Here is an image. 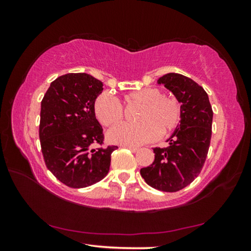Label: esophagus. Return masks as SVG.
Listing matches in <instances>:
<instances>
[{
    "instance_id": "obj_1",
    "label": "esophagus",
    "mask_w": 251,
    "mask_h": 251,
    "mask_svg": "<svg viewBox=\"0 0 251 251\" xmlns=\"http://www.w3.org/2000/svg\"><path fill=\"white\" fill-rule=\"evenodd\" d=\"M122 147H124V148H128L129 151H131L133 152H136L138 151V148L137 147H134V146H129V145H123Z\"/></svg>"
}]
</instances>
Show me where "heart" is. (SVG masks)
<instances>
[{
  "label": "heart",
  "mask_w": 251,
  "mask_h": 251,
  "mask_svg": "<svg viewBox=\"0 0 251 251\" xmlns=\"http://www.w3.org/2000/svg\"><path fill=\"white\" fill-rule=\"evenodd\" d=\"M128 106L138 105L135 113L137 124H122L110 129L107 139L120 145L137 146L151 142L159 136H166L179 125L181 108L174 97L161 95L158 88L147 87L131 91L124 96ZM97 120L104 126H113L120 123L124 110L117 99L108 93H101L94 104Z\"/></svg>",
  "instance_id": "obj_1"
}]
</instances>
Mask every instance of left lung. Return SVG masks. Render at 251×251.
Wrapping results in <instances>:
<instances>
[{"label": "left lung", "mask_w": 251, "mask_h": 251, "mask_svg": "<svg viewBox=\"0 0 251 251\" xmlns=\"http://www.w3.org/2000/svg\"><path fill=\"white\" fill-rule=\"evenodd\" d=\"M181 104V118L166 148H154L155 159L141 175L161 192H178L196 178L205 164L211 138L212 108L205 90L192 78L168 73L157 80Z\"/></svg>", "instance_id": "obj_1"}]
</instances>
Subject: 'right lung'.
<instances>
[{"mask_svg":"<svg viewBox=\"0 0 251 251\" xmlns=\"http://www.w3.org/2000/svg\"><path fill=\"white\" fill-rule=\"evenodd\" d=\"M103 83L86 73H70L50 83L41 103L40 141L45 165L72 188L96 184L107 175L117 146L101 145L103 128L94 104Z\"/></svg>","mask_w":251,"mask_h":251,"instance_id":"add662e5","label":"right lung"}]
</instances>
